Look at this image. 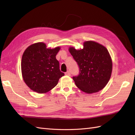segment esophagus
I'll return each mask as SVG.
<instances>
[{
	"label": "esophagus",
	"instance_id": "34e87169",
	"mask_svg": "<svg viewBox=\"0 0 135 135\" xmlns=\"http://www.w3.org/2000/svg\"><path fill=\"white\" fill-rule=\"evenodd\" d=\"M65 74L66 75H68V76H70V75H71V72L70 71H67V72H66L65 73Z\"/></svg>",
	"mask_w": 135,
	"mask_h": 135
}]
</instances>
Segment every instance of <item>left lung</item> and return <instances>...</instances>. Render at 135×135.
<instances>
[{"label":"left lung","instance_id":"obj_1","mask_svg":"<svg viewBox=\"0 0 135 135\" xmlns=\"http://www.w3.org/2000/svg\"><path fill=\"white\" fill-rule=\"evenodd\" d=\"M69 51L79 67V74L73 79L76 86L87 93L103 89L110 80L112 72V60L107 49L93 41L84 44V48Z\"/></svg>","mask_w":135,"mask_h":135}]
</instances>
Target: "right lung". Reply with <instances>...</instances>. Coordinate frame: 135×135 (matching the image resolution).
<instances>
[{"instance_id":"add662e5","label":"right lung","mask_w":135,"mask_h":135,"mask_svg":"<svg viewBox=\"0 0 135 135\" xmlns=\"http://www.w3.org/2000/svg\"><path fill=\"white\" fill-rule=\"evenodd\" d=\"M60 49H47L44 43L39 42L25 50L21 60L22 75L31 89L39 93L47 92L64 75L56 58Z\"/></svg>"}]
</instances>
